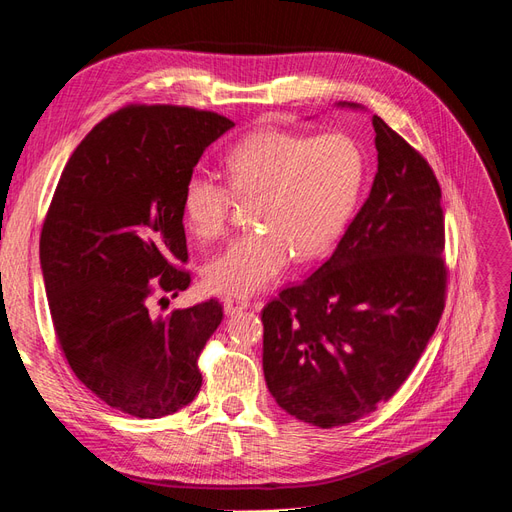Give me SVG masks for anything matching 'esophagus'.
I'll use <instances>...</instances> for the list:
<instances>
[{
	"label": "esophagus",
	"mask_w": 512,
	"mask_h": 512,
	"mask_svg": "<svg viewBox=\"0 0 512 512\" xmlns=\"http://www.w3.org/2000/svg\"><path fill=\"white\" fill-rule=\"evenodd\" d=\"M222 303H225L227 316H235V313H240V311L251 307V300L242 298V296H225V300H222Z\"/></svg>",
	"instance_id": "obj_1"
}]
</instances>
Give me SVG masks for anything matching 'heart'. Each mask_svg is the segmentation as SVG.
<instances>
[{"mask_svg": "<svg viewBox=\"0 0 512 512\" xmlns=\"http://www.w3.org/2000/svg\"><path fill=\"white\" fill-rule=\"evenodd\" d=\"M225 179L192 173L181 190V214L201 242L225 235L235 199L251 203L248 225L205 266L216 292L264 290L290 264L331 253L357 212L368 179V155L346 134L259 129L225 155Z\"/></svg>", "mask_w": 512, "mask_h": 512, "instance_id": "1", "label": "heart"}]
</instances>
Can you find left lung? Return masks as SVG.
Wrapping results in <instances>:
<instances>
[{"label": "left lung", "instance_id": "left-lung-1", "mask_svg": "<svg viewBox=\"0 0 512 512\" xmlns=\"http://www.w3.org/2000/svg\"><path fill=\"white\" fill-rule=\"evenodd\" d=\"M378 170L335 253L261 311L264 376L318 428L376 411L413 372L445 307L441 186L426 157L372 116Z\"/></svg>", "mask_w": 512, "mask_h": 512}]
</instances>
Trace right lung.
Listing matches in <instances>:
<instances>
[{
	"label": "right lung",
	"mask_w": 512,
	"mask_h": 512,
	"mask_svg": "<svg viewBox=\"0 0 512 512\" xmlns=\"http://www.w3.org/2000/svg\"><path fill=\"white\" fill-rule=\"evenodd\" d=\"M231 127L216 112L131 103L62 170L41 231L51 322L73 374L116 411L173 415L203 385L199 357L222 305L209 298L164 318L149 305L190 287L181 190Z\"/></svg>",
	"instance_id": "obj_1"
}]
</instances>
